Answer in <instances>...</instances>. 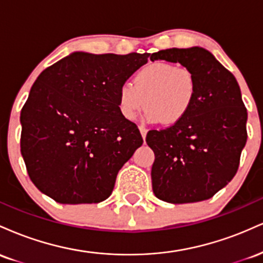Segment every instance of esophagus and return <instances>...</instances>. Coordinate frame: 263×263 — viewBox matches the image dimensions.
Returning <instances> with one entry per match:
<instances>
[{
    "label": "esophagus",
    "mask_w": 263,
    "mask_h": 263,
    "mask_svg": "<svg viewBox=\"0 0 263 263\" xmlns=\"http://www.w3.org/2000/svg\"><path fill=\"white\" fill-rule=\"evenodd\" d=\"M140 132H141V136L142 138H143V141L146 142V136H147V128H144L143 126H140Z\"/></svg>",
    "instance_id": "obj_1"
}]
</instances>
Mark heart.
<instances>
[{
  "label": "heart",
  "mask_w": 263,
  "mask_h": 263,
  "mask_svg": "<svg viewBox=\"0 0 263 263\" xmlns=\"http://www.w3.org/2000/svg\"><path fill=\"white\" fill-rule=\"evenodd\" d=\"M197 91V78L189 68L156 62L138 70L132 85L125 83L119 87L117 107L128 121L146 107L147 121L172 126L188 115Z\"/></svg>",
  "instance_id": "obj_1"
}]
</instances>
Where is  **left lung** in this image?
I'll return each instance as SVG.
<instances>
[{
    "instance_id": "left-lung-1",
    "label": "left lung",
    "mask_w": 263,
    "mask_h": 263,
    "mask_svg": "<svg viewBox=\"0 0 263 263\" xmlns=\"http://www.w3.org/2000/svg\"><path fill=\"white\" fill-rule=\"evenodd\" d=\"M151 60L180 63L195 74L197 98L177 125L147 134L155 152L152 189L172 204L206 200L236 174L247 141V110L236 79L200 47L159 50Z\"/></svg>"
}]
</instances>
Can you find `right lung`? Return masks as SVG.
Listing matches in <instances>:
<instances>
[{"mask_svg": "<svg viewBox=\"0 0 263 263\" xmlns=\"http://www.w3.org/2000/svg\"><path fill=\"white\" fill-rule=\"evenodd\" d=\"M148 53L75 52L42 71L21 111V153L37 188L60 204L100 203L143 140L117 107Z\"/></svg>", "mask_w": 263, "mask_h": 263, "instance_id": "1", "label": "right lung"}]
</instances>
